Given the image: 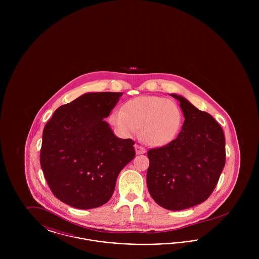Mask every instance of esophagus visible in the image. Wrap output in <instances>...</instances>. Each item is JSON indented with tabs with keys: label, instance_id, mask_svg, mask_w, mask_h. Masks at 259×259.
<instances>
[{
	"label": "esophagus",
	"instance_id": "1",
	"mask_svg": "<svg viewBox=\"0 0 259 259\" xmlns=\"http://www.w3.org/2000/svg\"><path fill=\"white\" fill-rule=\"evenodd\" d=\"M135 150L137 154H144L146 152V149L144 147H142L140 145H137V144L135 145Z\"/></svg>",
	"mask_w": 259,
	"mask_h": 259
}]
</instances>
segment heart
I'll list each match as a JSON object with an SVG mask.
<instances>
[{
  "label": "heart",
  "instance_id": "b5f03b06",
  "mask_svg": "<svg viewBox=\"0 0 259 259\" xmlns=\"http://www.w3.org/2000/svg\"><path fill=\"white\" fill-rule=\"evenodd\" d=\"M182 111L170 99L141 96L128 101L123 110H114L111 123L121 135L138 134L140 128L145 142L152 147L170 144L180 132Z\"/></svg>",
  "mask_w": 259,
  "mask_h": 259
}]
</instances>
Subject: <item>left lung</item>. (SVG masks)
Listing matches in <instances>:
<instances>
[{
	"instance_id": "1",
	"label": "left lung",
	"mask_w": 259,
	"mask_h": 259,
	"mask_svg": "<svg viewBox=\"0 0 259 259\" xmlns=\"http://www.w3.org/2000/svg\"><path fill=\"white\" fill-rule=\"evenodd\" d=\"M185 122L177 139L148 151L147 185L150 196L164 209L181 210L206 201L225 165V138L221 125L183 96Z\"/></svg>"
}]
</instances>
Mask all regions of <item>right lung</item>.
<instances>
[{
  "instance_id": "obj_1",
  "label": "right lung",
  "mask_w": 259,
  "mask_h": 259,
  "mask_svg": "<svg viewBox=\"0 0 259 259\" xmlns=\"http://www.w3.org/2000/svg\"><path fill=\"white\" fill-rule=\"evenodd\" d=\"M120 92L85 93L54 111L42 132L40 166L54 196L76 209L106 204L135 157L134 141L114 136L108 117Z\"/></svg>"
}]
</instances>
